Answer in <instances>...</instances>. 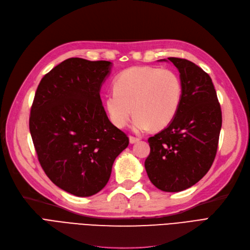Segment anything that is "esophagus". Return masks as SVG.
Instances as JSON below:
<instances>
[{
    "label": "esophagus",
    "mask_w": 250,
    "mask_h": 250,
    "mask_svg": "<svg viewBox=\"0 0 250 250\" xmlns=\"http://www.w3.org/2000/svg\"><path fill=\"white\" fill-rule=\"evenodd\" d=\"M140 139L138 137H134V136H130V142L133 144V143H136V142H138L139 141Z\"/></svg>",
    "instance_id": "34e87169"
}]
</instances>
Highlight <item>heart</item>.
Masks as SVG:
<instances>
[{
    "label": "heart",
    "mask_w": 250,
    "mask_h": 250,
    "mask_svg": "<svg viewBox=\"0 0 250 250\" xmlns=\"http://www.w3.org/2000/svg\"><path fill=\"white\" fill-rule=\"evenodd\" d=\"M182 91V81L174 70L147 66L128 68L114 78L113 92L105 97V110L117 127H125L134 113L135 131L149 127L161 130L176 116Z\"/></svg>",
    "instance_id": "1"
}]
</instances>
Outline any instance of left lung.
I'll list each match as a JSON object with an SVG mask.
<instances>
[{
  "mask_svg": "<svg viewBox=\"0 0 250 250\" xmlns=\"http://www.w3.org/2000/svg\"><path fill=\"white\" fill-rule=\"evenodd\" d=\"M180 73L182 99L178 112L165 130L148 138L147 175L163 191L187 189L205 176L214 162L223 115L208 74L196 63L168 58Z\"/></svg>",
  "mask_w": 250,
  "mask_h": 250,
  "instance_id": "8db88e82",
  "label": "left lung"
}]
</instances>
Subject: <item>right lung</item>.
I'll return each instance as SVG.
<instances>
[{
  "label": "right lung",
  "instance_id": "add662e5",
  "mask_svg": "<svg viewBox=\"0 0 250 250\" xmlns=\"http://www.w3.org/2000/svg\"><path fill=\"white\" fill-rule=\"evenodd\" d=\"M110 64L80 58L62 62L41 79L31 107L30 132L43 171L77 197L104 188L116 156L128 145L100 97Z\"/></svg>",
  "mask_w": 250,
  "mask_h": 250
}]
</instances>
